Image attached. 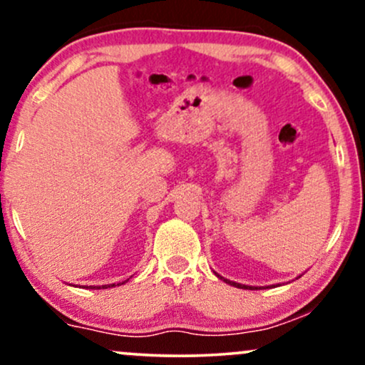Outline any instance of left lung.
<instances>
[{"label": "left lung", "mask_w": 365, "mask_h": 365, "mask_svg": "<svg viewBox=\"0 0 365 365\" xmlns=\"http://www.w3.org/2000/svg\"><path fill=\"white\" fill-rule=\"evenodd\" d=\"M216 276H217V278H221L220 274H216ZM221 279H223V282H226L228 284H233V287H237V288H250V290H252V288H254V287H247V284H240V283H235V282H230V279H225V278H221Z\"/></svg>", "instance_id": "obj_1"}]
</instances>
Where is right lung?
<instances>
[{"instance_id": "obj_1", "label": "right lung", "mask_w": 365, "mask_h": 365, "mask_svg": "<svg viewBox=\"0 0 365 365\" xmlns=\"http://www.w3.org/2000/svg\"><path fill=\"white\" fill-rule=\"evenodd\" d=\"M127 282H128V279H127ZM125 283V282H123ZM123 283H121V284H123ZM120 284V283H118ZM110 287H116V284L115 283H113V284H104V287L103 288H110ZM91 288H96V287H91ZM99 288V287H98Z\"/></svg>"}]
</instances>
